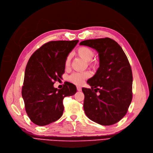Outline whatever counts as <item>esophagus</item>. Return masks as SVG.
<instances>
[{"instance_id":"obj_1","label":"esophagus","mask_w":153,"mask_h":153,"mask_svg":"<svg viewBox=\"0 0 153 153\" xmlns=\"http://www.w3.org/2000/svg\"><path fill=\"white\" fill-rule=\"evenodd\" d=\"M76 88H77V90H78V91H82V87H81V86H76Z\"/></svg>"}]
</instances>
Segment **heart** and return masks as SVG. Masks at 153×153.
I'll list each match as a JSON object with an SVG mask.
<instances>
[{
    "label": "heart",
    "mask_w": 153,
    "mask_h": 153,
    "mask_svg": "<svg viewBox=\"0 0 153 153\" xmlns=\"http://www.w3.org/2000/svg\"><path fill=\"white\" fill-rule=\"evenodd\" d=\"M76 54L81 57L82 59L87 61L88 66L93 70H97L100 67V62L97 59H92L94 56L93 50L87 47L82 46L79 47L77 48L76 51ZM71 57L70 55H68L65 59V65L66 67H68L70 65ZM91 76V73L88 71L85 72H75L71 74L69 76V80L76 85H82L83 83V81L85 79L89 78Z\"/></svg>",
    "instance_id": "1"
}]
</instances>
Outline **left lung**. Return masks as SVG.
I'll list each match as a JSON object with an SVG mask.
<instances>
[{"instance_id": "obj_1", "label": "left lung", "mask_w": 153, "mask_h": 153, "mask_svg": "<svg viewBox=\"0 0 153 153\" xmlns=\"http://www.w3.org/2000/svg\"><path fill=\"white\" fill-rule=\"evenodd\" d=\"M79 45L95 49L100 62L97 74L87 81L91 88H82L85 113L100 125H114L126 115L132 101L133 74L128 58L118 43L108 37Z\"/></svg>"}]
</instances>
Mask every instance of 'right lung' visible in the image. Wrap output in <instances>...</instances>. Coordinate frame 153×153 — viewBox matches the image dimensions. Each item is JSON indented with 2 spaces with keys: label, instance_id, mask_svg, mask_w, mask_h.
Listing matches in <instances>:
<instances>
[{
  "label": "right lung",
  "instance_id": "obj_1",
  "mask_svg": "<svg viewBox=\"0 0 153 153\" xmlns=\"http://www.w3.org/2000/svg\"><path fill=\"white\" fill-rule=\"evenodd\" d=\"M78 40L50 41L32 55L27 64L22 88L26 113L34 124L45 126L63 114L65 97L75 94V85L67 82L62 89L55 88L65 72V62Z\"/></svg>",
  "mask_w": 153,
  "mask_h": 153
}]
</instances>
